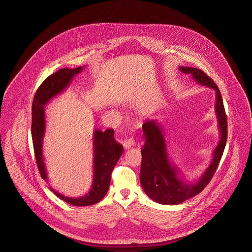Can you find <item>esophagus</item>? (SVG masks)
Instances as JSON below:
<instances>
[{
  "instance_id": "34e87169",
  "label": "esophagus",
  "mask_w": 252,
  "mask_h": 252,
  "mask_svg": "<svg viewBox=\"0 0 252 252\" xmlns=\"http://www.w3.org/2000/svg\"><path fill=\"white\" fill-rule=\"evenodd\" d=\"M134 145H135V141H134L133 138L126 139V140H124V142H123V147H124L125 149H130V148H132Z\"/></svg>"
}]
</instances>
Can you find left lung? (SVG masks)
I'll use <instances>...</instances> for the list:
<instances>
[{"mask_svg": "<svg viewBox=\"0 0 252 252\" xmlns=\"http://www.w3.org/2000/svg\"><path fill=\"white\" fill-rule=\"evenodd\" d=\"M181 72L189 74L198 84L206 86L215 91V113L220 132V141L213 151V158L200 178L193 183H186L180 177V170L171 162L167 145L161 124L158 120L147 121L143 125L145 144L142 152V165L140 181L150 198L154 201L173 205L179 204L199 193L210 182L219 165L227 142V116L220 91L215 82L202 70L179 66Z\"/></svg>", "mask_w": 252, "mask_h": 252, "instance_id": "obj_1", "label": "left lung"}]
</instances>
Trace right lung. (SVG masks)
<instances>
[{"instance_id":"1","label":"right lung","mask_w":252,"mask_h":252,"mask_svg":"<svg viewBox=\"0 0 252 252\" xmlns=\"http://www.w3.org/2000/svg\"><path fill=\"white\" fill-rule=\"evenodd\" d=\"M83 70L77 68H63L49 76L36 91L32 103V126L31 134L36 162L41 177L48 182L47 169L43 157V140L46 132L45 105L55 96L62 94L73 80L74 76ZM123 154V147L114 139L112 129L104 132L94 129L93 136V182L88 193L80 197H68L57 192L50 187L52 191L63 201L75 206H88L98 202L106 194L111 178V172Z\"/></svg>"}]
</instances>
